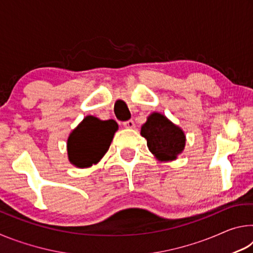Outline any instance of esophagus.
<instances>
[{
	"instance_id": "34e87169",
	"label": "esophagus",
	"mask_w": 253,
	"mask_h": 253,
	"mask_svg": "<svg viewBox=\"0 0 253 253\" xmlns=\"http://www.w3.org/2000/svg\"><path fill=\"white\" fill-rule=\"evenodd\" d=\"M123 126L124 127H126V128H134L135 127V123H134V121H127V122H124L123 123Z\"/></svg>"
}]
</instances>
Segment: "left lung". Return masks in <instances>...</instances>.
Wrapping results in <instances>:
<instances>
[{
  "label": "left lung",
  "mask_w": 253,
  "mask_h": 253,
  "mask_svg": "<svg viewBox=\"0 0 253 253\" xmlns=\"http://www.w3.org/2000/svg\"><path fill=\"white\" fill-rule=\"evenodd\" d=\"M140 134L147 147L158 161H174L185 147V135L164 115L153 113L142 126Z\"/></svg>",
  "instance_id": "left-lung-1"
}]
</instances>
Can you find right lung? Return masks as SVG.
<instances>
[{
    "label": "right lung",
    "mask_w": 253,
    "mask_h": 253,
    "mask_svg": "<svg viewBox=\"0 0 253 253\" xmlns=\"http://www.w3.org/2000/svg\"><path fill=\"white\" fill-rule=\"evenodd\" d=\"M117 123L100 121L97 117L87 116L77 126L67 142L68 158L77 168H90L104 157L113 140Z\"/></svg>",
    "instance_id": "obj_1"
}]
</instances>
